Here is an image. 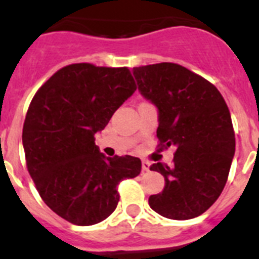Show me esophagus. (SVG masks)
Segmentation results:
<instances>
[{
    "label": "esophagus",
    "instance_id": "1",
    "mask_svg": "<svg viewBox=\"0 0 259 259\" xmlns=\"http://www.w3.org/2000/svg\"><path fill=\"white\" fill-rule=\"evenodd\" d=\"M149 166H151V163L148 162V161H143L141 162V169H143V171H149Z\"/></svg>",
    "mask_w": 259,
    "mask_h": 259
}]
</instances>
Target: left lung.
<instances>
[{
	"label": "left lung",
	"mask_w": 259,
	"mask_h": 259,
	"mask_svg": "<svg viewBox=\"0 0 259 259\" xmlns=\"http://www.w3.org/2000/svg\"><path fill=\"white\" fill-rule=\"evenodd\" d=\"M141 96L158 110L161 148H176L173 165L151 170L165 178L149 205L161 216L189 220L218 200L228 180L236 139L231 112L209 81L174 63L134 68Z\"/></svg>",
	"instance_id": "obj_1"
}]
</instances>
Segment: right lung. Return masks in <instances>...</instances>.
<instances>
[{
    "label": "right lung",
    "instance_id": "1",
    "mask_svg": "<svg viewBox=\"0 0 259 259\" xmlns=\"http://www.w3.org/2000/svg\"><path fill=\"white\" fill-rule=\"evenodd\" d=\"M135 90L125 66L79 63L57 70L31 101L22 132L27 170L44 203L66 222H103L118 205L119 183L140 174V158L106 157L94 138Z\"/></svg>",
    "mask_w": 259,
    "mask_h": 259
}]
</instances>
